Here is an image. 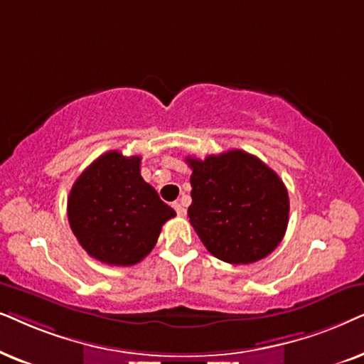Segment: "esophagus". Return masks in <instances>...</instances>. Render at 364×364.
<instances>
[{"instance_id": "34e87169", "label": "esophagus", "mask_w": 364, "mask_h": 364, "mask_svg": "<svg viewBox=\"0 0 364 364\" xmlns=\"http://www.w3.org/2000/svg\"><path fill=\"white\" fill-rule=\"evenodd\" d=\"M173 208L176 210L178 216H185L186 215V208H185V205H181V203H174Z\"/></svg>"}]
</instances>
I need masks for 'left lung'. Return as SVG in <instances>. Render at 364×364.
<instances>
[{
  "mask_svg": "<svg viewBox=\"0 0 364 364\" xmlns=\"http://www.w3.org/2000/svg\"><path fill=\"white\" fill-rule=\"evenodd\" d=\"M186 163L193 169L188 216L206 250L231 264L266 258L288 228V190L278 174L241 149Z\"/></svg>",
  "mask_w": 364,
  "mask_h": 364,
  "instance_id": "obj_1",
  "label": "left lung"
}]
</instances>
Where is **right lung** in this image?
Returning a JSON list of instances; mask_svg holds the SVG:
<instances>
[{
	"label": "right lung",
	"mask_w": 364,
	"mask_h": 364,
	"mask_svg": "<svg viewBox=\"0 0 364 364\" xmlns=\"http://www.w3.org/2000/svg\"><path fill=\"white\" fill-rule=\"evenodd\" d=\"M139 164V156L101 154L68 196V220L77 243L105 264L139 263L156 245L161 226L176 216L144 181Z\"/></svg>",
	"instance_id": "right-lung-1"
}]
</instances>
